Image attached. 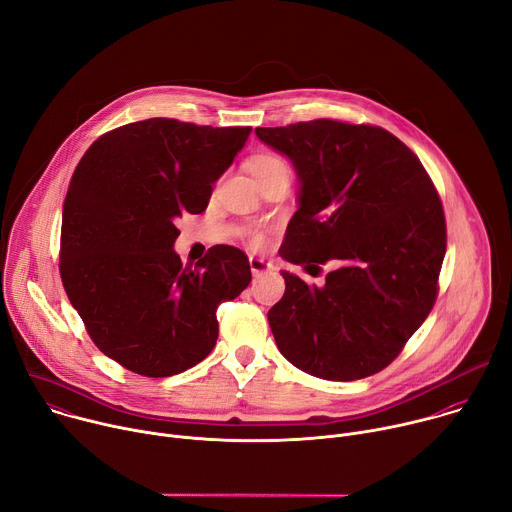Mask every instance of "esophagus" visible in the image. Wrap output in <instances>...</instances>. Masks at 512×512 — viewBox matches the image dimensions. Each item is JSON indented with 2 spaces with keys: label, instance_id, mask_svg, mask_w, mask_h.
I'll use <instances>...</instances> for the list:
<instances>
[{
  "label": "esophagus",
  "instance_id": "obj_1",
  "mask_svg": "<svg viewBox=\"0 0 512 512\" xmlns=\"http://www.w3.org/2000/svg\"><path fill=\"white\" fill-rule=\"evenodd\" d=\"M249 267H251V273L257 277V275H261V273H265V271H271V269H273V263L265 261L263 257L251 255V257H249Z\"/></svg>",
  "mask_w": 512,
  "mask_h": 512
}]
</instances>
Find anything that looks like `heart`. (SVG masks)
<instances>
[{"instance_id":"obj_1","label":"heart","mask_w":512,"mask_h":512,"mask_svg":"<svg viewBox=\"0 0 512 512\" xmlns=\"http://www.w3.org/2000/svg\"><path fill=\"white\" fill-rule=\"evenodd\" d=\"M249 170H251L253 178L259 180L263 176L287 170V164L279 156H275V154H257V156H253L249 160Z\"/></svg>"}]
</instances>
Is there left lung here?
Here are the masks:
<instances>
[{"label":"left lung","instance_id":"1","mask_svg":"<svg viewBox=\"0 0 512 512\" xmlns=\"http://www.w3.org/2000/svg\"><path fill=\"white\" fill-rule=\"evenodd\" d=\"M300 180L298 210L279 249L324 285L281 271L269 310L279 352L326 381L383 371L429 316L446 255V218L419 158L393 133L332 119L257 127Z\"/></svg>","mask_w":512,"mask_h":512}]
</instances>
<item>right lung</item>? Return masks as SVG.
Segmentation results:
<instances>
[{
  "label": "right lung",
  "instance_id": "1",
  "mask_svg": "<svg viewBox=\"0 0 512 512\" xmlns=\"http://www.w3.org/2000/svg\"><path fill=\"white\" fill-rule=\"evenodd\" d=\"M251 127L166 117L127 123L85 152L62 206L60 277L97 348L143 377H172L216 344V308L251 281L243 251L216 245L182 267L176 218L206 210Z\"/></svg>",
  "mask_w": 512,
  "mask_h": 512
}]
</instances>
